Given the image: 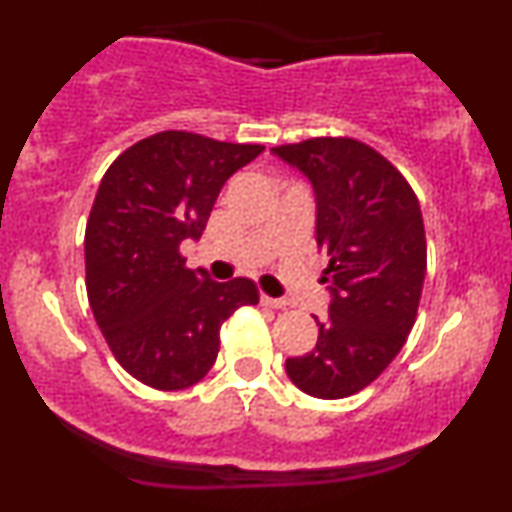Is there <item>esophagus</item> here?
Listing matches in <instances>:
<instances>
[{
    "mask_svg": "<svg viewBox=\"0 0 512 512\" xmlns=\"http://www.w3.org/2000/svg\"><path fill=\"white\" fill-rule=\"evenodd\" d=\"M260 301H262V305H267V308H274V310H281V308H286V305H289L284 301V298H272L269 293H262Z\"/></svg>",
    "mask_w": 512,
    "mask_h": 512,
    "instance_id": "obj_1",
    "label": "esophagus"
}]
</instances>
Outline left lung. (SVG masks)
<instances>
[{"label": "left lung", "instance_id": "8db88e82", "mask_svg": "<svg viewBox=\"0 0 512 512\" xmlns=\"http://www.w3.org/2000/svg\"><path fill=\"white\" fill-rule=\"evenodd\" d=\"M308 175L317 197V248L327 255L330 317L286 373L308 395L342 399L368 387L407 342L426 276L419 199L399 170L354 137L274 146ZM317 320V317H315Z\"/></svg>", "mask_w": 512, "mask_h": 512}]
</instances>
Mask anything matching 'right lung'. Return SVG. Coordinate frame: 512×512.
<instances>
[{"instance_id":"right-lung-1","label":"right lung","mask_w":512,"mask_h":512,"mask_svg":"<svg viewBox=\"0 0 512 512\" xmlns=\"http://www.w3.org/2000/svg\"><path fill=\"white\" fill-rule=\"evenodd\" d=\"M264 151L187 129L132 144L105 170L86 221V293L122 368L154 390H182L214 366L221 325L260 303L255 281L185 267L223 182Z\"/></svg>"}]
</instances>
